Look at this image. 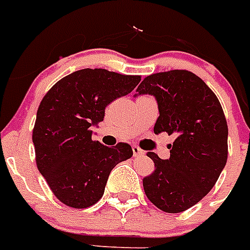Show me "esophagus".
<instances>
[{
	"label": "esophagus",
	"instance_id": "34e87169",
	"mask_svg": "<svg viewBox=\"0 0 250 250\" xmlns=\"http://www.w3.org/2000/svg\"><path fill=\"white\" fill-rule=\"evenodd\" d=\"M132 151H133V156H140V155L145 154L144 151L138 147V146H136V145H133V146H132Z\"/></svg>",
	"mask_w": 250,
	"mask_h": 250
}]
</instances>
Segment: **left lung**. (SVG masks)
<instances>
[{
	"mask_svg": "<svg viewBox=\"0 0 250 250\" xmlns=\"http://www.w3.org/2000/svg\"><path fill=\"white\" fill-rule=\"evenodd\" d=\"M136 91L156 99L160 115L155 133L175 136L167 160L147 152L155 170L144 178V190L161 211L183 212L212 189L226 165L228 123L222 106L205 81L187 70L152 73Z\"/></svg>",
	"mask_w": 250,
	"mask_h": 250,
	"instance_id": "obj_1",
	"label": "left lung"
}]
</instances>
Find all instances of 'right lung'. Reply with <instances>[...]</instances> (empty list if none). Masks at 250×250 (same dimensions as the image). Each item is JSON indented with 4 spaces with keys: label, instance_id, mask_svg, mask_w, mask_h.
Masks as SVG:
<instances>
[{
    "label": "right lung",
    "instance_id": "add662e5",
    "mask_svg": "<svg viewBox=\"0 0 250 250\" xmlns=\"http://www.w3.org/2000/svg\"><path fill=\"white\" fill-rule=\"evenodd\" d=\"M141 76L83 68L54 83L42 99L33 129L37 167L58 200L72 208L95 205L113 167L133 155L128 144L108 147L91 138L108 104Z\"/></svg>",
    "mask_w": 250,
    "mask_h": 250
}]
</instances>
